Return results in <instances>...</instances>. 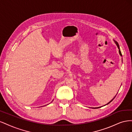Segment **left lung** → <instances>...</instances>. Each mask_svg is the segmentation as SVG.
<instances>
[{"mask_svg": "<svg viewBox=\"0 0 132 132\" xmlns=\"http://www.w3.org/2000/svg\"><path fill=\"white\" fill-rule=\"evenodd\" d=\"M115 43H116V45H117V47H118V49H119V54H120V55H121V56H122V53H121V51H120V49H119V45H118V42H116V41H115ZM115 97H116V96H115ZM115 97H114V98H113L112 100H111V101L110 102H109V103H107V104H109V103H110V102H111V101H113V99H114V98H115ZM95 109H96V108H95Z\"/></svg>", "mask_w": 132, "mask_h": 132, "instance_id": "left-lung-1", "label": "left lung"}]
</instances>
